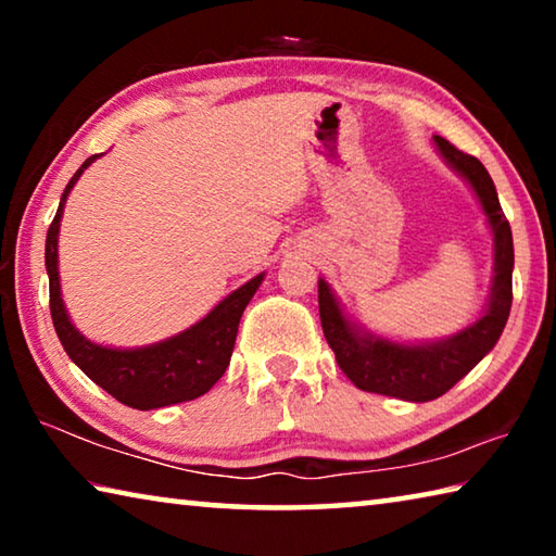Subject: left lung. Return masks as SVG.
<instances>
[{"instance_id":"8db88e82","label":"left lung","mask_w":556,"mask_h":556,"mask_svg":"<svg viewBox=\"0 0 556 556\" xmlns=\"http://www.w3.org/2000/svg\"><path fill=\"white\" fill-rule=\"evenodd\" d=\"M439 156L476 193L493 235V279L483 314L454 336L434 341H392L368 331L345 314L331 285L318 277V314L324 336L341 370L357 390L388 394L407 402H429L466 378L501 338L513 306V232L497 201L491 174L476 156L458 152L434 135Z\"/></svg>"}]
</instances>
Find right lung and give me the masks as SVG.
<instances>
[{
	"mask_svg": "<svg viewBox=\"0 0 556 556\" xmlns=\"http://www.w3.org/2000/svg\"><path fill=\"white\" fill-rule=\"evenodd\" d=\"M102 154H92L83 162L78 172L65 186L59 211L46 235V271H49V294H51V318L59 333V341L65 348L71 361L88 375V378L110 392L117 402L131 409H159L168 404L188 402L208 392L223 378L230 365V355L238 336L240 316L250 299L255 296L265 271L244 281L240 289L230 291L218 301L201 321L188 326L186 331L159 343L139 348H115L100 345L83 336L71 321L68 308L61 294V271H59V232L65 201L73 186L90 164H96Z\"/></svg>",
	"mask_w": 556,
	"mask_h": 556,
	"instance_id": "1",
	"label": "right lung"
}]
</instances>
